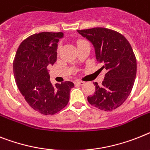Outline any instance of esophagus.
<instances>
[{
	"mask_svg": "<svg viewBox=\"0 0 150 150\" xmlns=\"http://www.w3.org/2000/svg\"><path fill=\"white\" fill-rule=\"evenodd\" d=\"M75 84H77V85H85V82L82 81H75Z\"/></svg>",
	"mask_w": 150,
	"mask_h": 150,
	"instance_id": "obj_1",
	"label": "esophagus"
}]
</instances>
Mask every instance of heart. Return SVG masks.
I'll return each mask as SVG.
<instances>
[{
	"instance_id": "b5f03b06",
	"label": "heart",
	"mask_w": 150,
	"mask_h": 150,
	"mask_svg": "<svg viewBox=\"0 0 150 150\" xmlns=\"http://www.w3.org/2000/svg\"><path fill=\"white\" fill-rule=\"evenodd\" d=\"M81 41H82V40H81V41H79V42H81ZM79 42H78V43H79Z\"/></svg>"
}]
</instances>
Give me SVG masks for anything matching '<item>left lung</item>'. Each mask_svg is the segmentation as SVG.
Returning <instances> with one entry per match:
<instances>
[{
	"label": "left lung",
	"instance_id": "obj_1",
	"mask_svg": "<svg viewBox=\"0 0 150 150\" xmlns=\"http://www.w3.org/2000/svg\"><path fill=\"white\" fill-rule=\"evenodd\" d=\"M94 46L97 61L106 73L101 85L94 82L95 91L88 97L91 105L110 111L124 104L131 92L137 75V59L128 40L120 33L95 27L77 30Z\"/></svg>",
	"mask_w": 150,
	"mask_h": 150
}]
</instances>
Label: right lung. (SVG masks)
Here are the masks:
<instances>
[{
    "label": "right lung",
    "instance_id": "right-lung-1",
    "mask_svg": "<svg viewBox=\"0 0 150 150\" xmlns=\"http://www.w3.org/2000/svg\"><path fill=\"white\" fill-rule=\"evenodd\" d=\"M63 33H35L21 43L13 60L15 81L26 102L45 115H52L69 103L71 81L53 85L48 68L57 59L58 42Z\"/></svg>",
    "mask_w": 150,
    "mask_h": 150
}]
</instances>
